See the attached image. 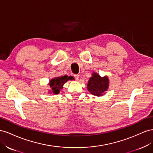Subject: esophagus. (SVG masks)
Instances as JSON below:
<instances>
[{
    "mask_svg": "<svg viewBox=\"0 0 153 153\" xmlns=\"http://www.w3.org/2000/svg\"><path fill=\"white\" fill-rule=\"evenodd\" d=\"M74 77H75V79L77 81V80H79V76L78 75V74H76V75H74Z\"/></svg>",
    "mask_w": 153,
    "mask_h": 153,
    "instance_id": "34e87169",
    "label": "esophagus"
}]
</instances>
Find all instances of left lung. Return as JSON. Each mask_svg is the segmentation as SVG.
I'll return each mask as SVG.
<instances>
[{
  "instance_id": "left-lung-1",
  "label": "left lung",
  "mask_w": 153,
  "mask_h": 153,
  "mask_svg": "<svg viewBox=\"0 0 153 153\" xmlns=\"http://www.w3.org/2000/svg\"><path fill=\"white\" fill-rule=\"evenodd\" d=\"M87 85V89L93 95L102 96L109 88L110 80L108 77L105 76L101 77L97 72H93Z\"/></svg>"
}]
</instances>
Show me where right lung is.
<instances>
[{"label":"right lung","instance_id":"obj_1","mask_svg":"<svg viewBox=\"0 0 153 153\" xmlns=\"http://www.w3.org/2000/svg\"><path fill=\"white\" fill-rule=\"evenodd\" d=\"M68 80H71V78L70 76L68 77V76L54 77L48 83L50 88L48 93L52 95L58 94L60 92V90L63 88L64 84Z\"/></svg>","mask_w":153,"mask_h":153}]
</instances>
